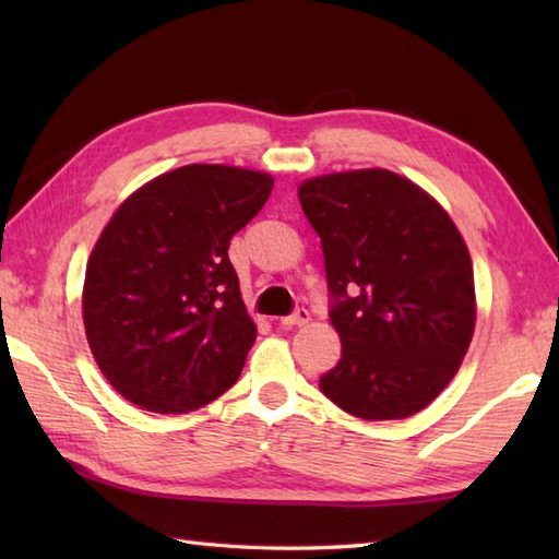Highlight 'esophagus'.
Instances as JSON below:
<instances>
[{"instance_id": "esophagus-1", "label": "esophagus", "mask_w": 559, "mask_h": 559, "mask_svg": "<svg viewBox=\"0 0 559 559\" xmlns=\"http://www.w3.org/2000/svg\"><path fill=\"white\" fill-rule=\"evenodd\" d=\"M307 322H310V312H307L305 307H298V310H295L293 314L281 319V326H283V329H293V326H302V324H307Z\"/></svg>"}]
</instances>
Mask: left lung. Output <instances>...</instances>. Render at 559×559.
I'll use <instances>...</instances> for the list:
<instances>
[{
  "label": "left lung",
  "mask_w": 559,
  "mask_h": 559,
  "mask_svg": "<svg viewBox=\"0 0 559 559\" xmlns=\"http://www.w3.org/2000/svg\"><path fill=\"white\" fill-rule=\"evenodd\" d=\"M322 237L341 360L319 379L362 420L423 411L456 374L476 326L466 242L447 211L389 170L314 177L298 189Z\"/></svg>",
  "instance_id": "1"
}]
</instances>
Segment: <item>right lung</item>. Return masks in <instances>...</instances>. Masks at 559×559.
Masks as SVG:
<instances>
[{
    "instance_id": "add662e5",
    "label": "right lung",
    "mask_w": 559,
    "mask_h": 559,
    "mask_svg": "<svg viewBox=\"0 0 559 559\" xmlns=\"http://www.w3.org/2000/svg\"><path fill=\"white\" fill-rule=\"evenodd\" d=\"M271 189L264 173L185 165L141 187L105 225L86 266L83 324L127 401L187 413L237 382L257 326L228 247Z\"/></svg>"
}]
</instances>
